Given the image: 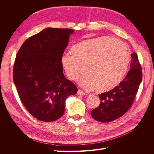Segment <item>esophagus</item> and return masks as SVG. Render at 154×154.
<instances>
[{
	"mask_svg": "<svg viewBox=\"0 0 154 154\" xmlns=\"http://www.w3.org/2000/svg\"><path fill=\"white\" fill-rule=\"evenodd\" d=\"M77 94L79 95V96H85V95H86L87 94H86V93H85V92H83V91H82L79 89V90L78 91V92H77Z\"/></svg>",
	"mask_w": 154,
	"mask_h": 154,
	"instance_id": "esophagus-1",
	"label": "esophagus"
}]
</instances>
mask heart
Here are the masks:
<instances>
[{"instance_id":"b5f03b06","label":"heart","mask_w":154,"mask_h":154,"mask_svg":"<svg viewBox=\"0 0 154 154\" xmlns=\"http://www.w3.org/2000/svg\"><path fill=\"white\" fill-rule=\"evenodd\" d=\"M72 53H63L60 62L67 77L87 88L99 92L117 86L127 71L130 60L127 44L109 36L86 39L74 45Z\"/></svg>"}]
</instances>
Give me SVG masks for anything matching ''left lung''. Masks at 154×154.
<instances>
[{"instance_id":"1","label":"left lung","mask_w":154,"mask_h":154,"mask_svg":"<svg viewBox=\"0 0 154 154\" xmlns=\"http://www.w3.org/2000/svg\"><path fill=\"white\" fill-rule=\"evenodd\" d=\"M130 69L124 80L112 90L100 94V105L91 112L100 122H110L120 118L130 108L142 80V71L136 53L131 54Z\"/></svg>"}]
</instances>
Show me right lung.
Listing matches in <instances>:
<instances>
[{"label": "right lung", "instance_id": "1", "mask_svg": "<svg viewBox=\"0 0 154 154\" xmlns=\"http://www.w3.org/2000/svg\"><path fill=\"white\" fill-rule=\"evenodd\" d=\"M74 31L48 27L27 39L17 54L13 81L18 95L27 111L42 122L61 118L67 97L78 91L60 62Z\"/></svg>", "mask_w": 154, "mask_h": 154}]
</instances>
